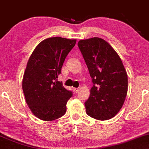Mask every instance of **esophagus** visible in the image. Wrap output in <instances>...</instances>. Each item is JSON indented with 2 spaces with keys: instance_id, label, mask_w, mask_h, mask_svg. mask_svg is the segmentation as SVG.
<instances>
[{
  "instance_id": "1",
  "label": "esophagus",
  "mask_w": 149,
  "mask_h": 149,
  "mask_svg": "<svg viewBox=\"0 0 149 149\" xmlns=\"http://www.w3.org/2000/svg\"><path fill=\"white\" fill-rule=\"evenodd\" d=\"M73 92L75 93V94H76V93H78V91H79V89H78V88H73Z\"/></svg>"
}]
</instances>
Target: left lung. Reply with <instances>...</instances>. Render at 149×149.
<instances>
[{
	"instance_id": "1",
	"label": "left lung",
	"mask_w": 149,
	"mask_h": 149,
	"mask_svg": "<svg viewBox=\"0 0 149 149\" xmlns=\"http://www.w3.org/2000/svg\"><path fill=\"white\" fill-rule=\"evenodd\" d=\"M92 78L86 112L98 120L114 117L122 107L128 92V75L121 58L108 42L99 37L78 43Z\"/></svg>"
}]
</instances>
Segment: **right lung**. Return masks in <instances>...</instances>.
I'll list each match as a JSON object with an SVG mask.
<instances>
[{
	"mask_svg": "<svg viewBox=\"0 0 149 149\" xmlns=\"http://www.w3.org/2000/svg\"><path fill=\"white\" fill-rule=\"evenodd\" d=\"M76 39L51 37L36 46L28 61L22 80L26 101L33 114L43 121H53L66 113L72 92L57 81L66 57Z\"/></svg>",
	"mask_w": 149,
	"mask_h": 149,
	"instance_id": "right-lung-1",
	"label": "right lung"
}]
</instances>
